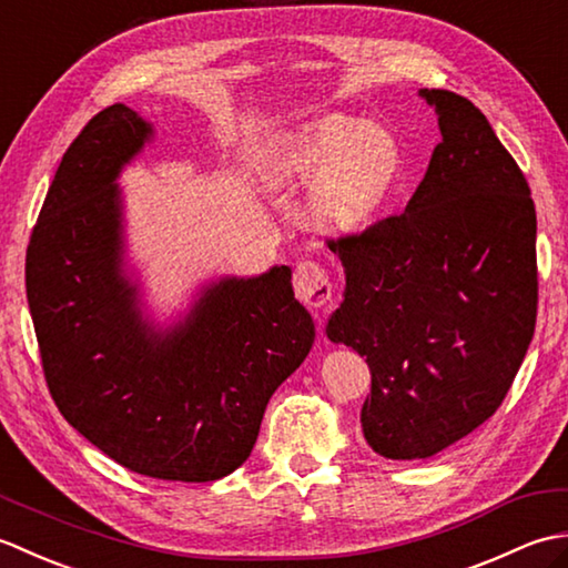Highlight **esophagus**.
I'll list each match as a JSON object with an SVG mask.
<instances>
[{"label":"esophagus","mask_w":568,"mask_h":568,"mask_svg":"<svg viewBox=\"0 0 568 568\" xmlns=\"http://www.w3.org/2000/svg\"><path fill=\"white\" fill-rule=\"evenodd\" d=\"M295 295L310 307H324L332 300L334 283L324 265L317 261H300L293 275Z\"/></svg>","instance_id":"1"}]
</instances>
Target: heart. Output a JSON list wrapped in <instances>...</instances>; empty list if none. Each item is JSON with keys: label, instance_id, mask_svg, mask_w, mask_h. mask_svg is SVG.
Here are the masks:
<instances>
[{"label": "heart", "instance_id": "b5f03b06", "mask_svg": "<svg viewBox=\"0 0 568 568\" xmlns=\"http://www.w3.org/2000/svg\"><path fill=\"white\" fill-rule=\"evenodd\" d=\"M273 173L310 190V214L329 232H356L388 207L403 175L390 131L329 114L300 124L273 151Z\"/></svg>", "mask_w": 568, "mask_h": 568}]
</instances>
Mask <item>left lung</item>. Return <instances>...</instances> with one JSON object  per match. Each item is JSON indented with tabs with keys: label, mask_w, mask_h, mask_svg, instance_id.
<instances>
[{
	"label": "left lung",
	"mask_w": 568,
	"mask_h": 568,
	"mask_svg": "<svg viewBox=\"0 0 568 568\" xmlns=\"http://www.w3.org/2000/svg\"><path fill=\"white\" fill-rule=\"evenodd\" d=\"M442 141L403 214L332 239L346 275L327 324L366 356L371 449L415 462L496 413L537 322V214L488 119L449 90H419Z\"/></svg>",
	"instance_id": "8db88e82"
}]
</instances>
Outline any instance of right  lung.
I'll return each instance as SVG.
<instances>
[{"instance_id": "right-lung-1", "label": "right lung", "mask_w": 568, "mask_h": 568, "mask_svg": "<svg viewBox=\"0 0 568 568\" xmlns=\"http://www.w3.org/2000/svg\"><path fill=\"white\" fill-rule=\"evenodd\" d=\"M153 134L112 104L63 153L27 248L43 376L72 427L141 476L204 484L256 444L271 395L303 364L315 322L293 271L222 277L185 322L155 332L122 275L119 171Z\"/></svg>"}]
</instances>
